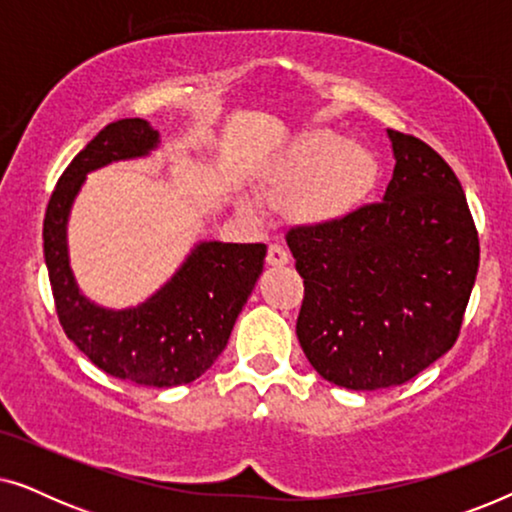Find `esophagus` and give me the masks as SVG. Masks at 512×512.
<instances>
[{
  "label": "esophagus",
  "mask_w": 512,
  "mask_h": 512,
  "mask_svg": "<svg viewBox=\"0 0 512 512\" xmlns=\"http://www.w3.org/2000/svg\"><path fill=\"white\" fill-rule=\"evenodd\" d=\"M265 261H268V265H275V268H279V265L289 263V254H286V249L282 247V244H270Z\"/></svg>",
  "instance_id": "34e87169"
}]
</instances>
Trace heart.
I'll return each mask as SVG.
<instances>
[{
	"instance_id": "b5f03b06",
	"label": "heart",
	"mask_w": 512,
	"mask_h": 512,
	"mask_svg": "<svg viewBox=\"0 0 512 512\" xmlns=\"http://www.w3.org/2000/svg\"><path fill=\"white\" fill-rule=\"evenodd\" d=\"M380 160L368 146L333 130H310L291 146L265 181L272 200H296L300 216L333 221L352 214L373 193Z\"/></svg>"
}]
</instances>
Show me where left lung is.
Returning <instances> with one entry per match:
<instances>
[{"mask_svg":"<svg viewBox=\"0 0 512 512\" xmlns=\"http://www.w3.org/2000/svg\"><path fill=\"white\" fill-rule=\"evenodd\" d=\"M389 139L382 202L286 233L305 286L300 347L324 380L354 391L396 387L450 352L480 263L452 167L415 135Z\"/></svg>","mask_w":512,"mask_h":512,"instance_id":"8db88e82","label":"left lung"}]
</instances>
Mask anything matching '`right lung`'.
<instances>
[{
	"label": "right lung",
	"instance_id": "add662e5",
	"mask_svg": "<svg viewBox=\"0 0 512 512\" xmlns=\"http://www.w3.org/2000/svg\"><path fill=\"white\" fill-rule=\"evenodd\" d=\"M156 144L158 130L144 118H123L97 132L53 188L44 216V256L67 338L107 375L163 389L198 380L219 359L268 249L202 242L177 275L135 310H104L83 298L67 261L69 207L90 170L146 156Z\"/></svg>",
	"mask_w": 512,
	"mask_h": 512
}]
</instances>
